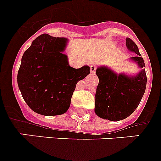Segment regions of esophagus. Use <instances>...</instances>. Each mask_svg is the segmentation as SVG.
<instances>
[{
    "instance_id": "1",
    "label": "esophagus",
    "mask_w": 161,
    "mask_h": 161,
    "mask_svg": "<svg viewBox=\"0 0 161 161\" xmlns=\"http://www.w3.org/2000/svg\"><path fill=\"white\" fill-rule=\"evenodd\" d=\"M90 70H91V73L94 74V73L96 72V66L95 65H91V66H90Z\"/></svg>"
}]
</instances>
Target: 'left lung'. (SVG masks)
<instances>
[{
  "instance_id": "8db88e82",
  "label": "left lung",
  "mask_w": 161,
  "mask_h": 161,
  "mask_svg": "<svg viewBox=\"0 0 161 161\" xmlns=\"http://www.w3.org/2000/svg\"><path fill=\"white\" fill-rule=\"evenodd\" d=\"M125 44L129 51L136 54L130 59L138 64L139 67L143 68L145 62L139 52L138 46L128 37L125 39ZM96 72L99 78L95 101L96 115L112 121L130 116L138 107L146 91V70L142 69L135 76L117 75L106 66H100Z\"/></svg>"
}]
</instances>
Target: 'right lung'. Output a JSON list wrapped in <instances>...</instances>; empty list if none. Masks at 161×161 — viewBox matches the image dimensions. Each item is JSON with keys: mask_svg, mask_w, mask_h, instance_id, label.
I'll return each instance as SVG.
<instances>
[{"mask_svg": "<svg viewBox=\"0 0 161 161\" xmlns=\"http://www.w3.org/2000/svg\"><path fill=\"white\" fill-rule=\"evenodd\" d=\"M67 39L42 34L24 52L17 83L24 101L36 113L62 115L70 107L77 82L90 74V66L70 67L63 54Z\"/></svg>", "mask_w": 161, "mask_h": 161, "instance_id": "add662e5", "label": "right lung"}]
</instances>
